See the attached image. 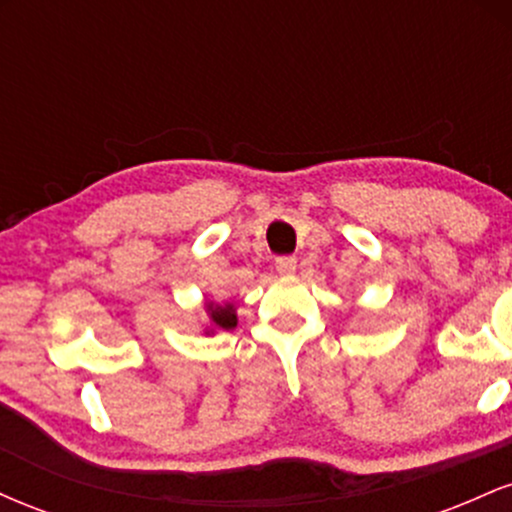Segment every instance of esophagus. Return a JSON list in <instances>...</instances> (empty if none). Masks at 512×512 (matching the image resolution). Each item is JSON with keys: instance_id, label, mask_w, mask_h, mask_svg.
<instances>
[{"instance_id": "1", "label": "esophagus", "mask_w": 512, "mask_h": 512, "mask_svg": "<svg viewBox=\"0 0 512 512\" xmlns=\"http://www.w3.org/2000/svg\"><path fill=\"white\" fill-rule=\"evenodd\" d=\"M296 267H298L296 257H279V260H276V272L284 274V276L296 272Z\"/></svg>"}]
</instances>
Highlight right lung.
<instances>
[{"instance_id": "right-lung-1", "label": "right lung", "mask_w": 512, "mask_h": 512, "mask_svg": "<svg viewBox=\"0 0 512 512\" xmlns=\"http://www.w3.org/2000/svg\"><path fill=\"white\" fill-rule=\"evenodd\" d=\"M207 313H209V320L214 322V327H221V330H233V327L238 325L233 303H226V305L207 303Z\"/></svg>"}]
</instances>
